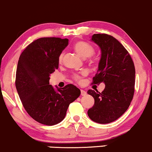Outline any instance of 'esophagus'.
I'll use <instances>...</instances> for the list:
<instances>
[{"mask_svg":"<svg viewBox=\"0 0 152 152\" xmlns=\"http://www.w3.org/2000/svg\"><path fill=\"white\" fill-rule=\"evenodd\" d=\"M86 94H87L86 91H85V90H81V95L84 96V95H85Z\"/></svg>","mask_w":152,"mask_h":152,"instance_id":"obj_1","label":"esophagus"}]
</instances>
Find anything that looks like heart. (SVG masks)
Listing matches in <instances>:
<instances>
[{"label": "heart", "mask_w": 152, "mask_h": 152, "mask_svg": "<svg viewBox=\"0 0 152 152\" xmlns=\"http://www.w3.org/2000/svg\"><path fill=\"white\" fill-rule=\"evenodd\" d=\"M73 48H74V50L75 51L76 53L83 58L90 57L92 54L94 53V48L93 47V46H91L90 44L87 43V42H82V41L77 42L76 43L74 44ZM63 56H64L63 54H61L60 55H59V63L62 62ZM85 74H86L85 72H83L81 75H75L74 76L75 80L78 82H80L82 80V76L85 75Z\"/></svg>", "instance_id": "heart-1"}]
</instances>
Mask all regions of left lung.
Listing matches in <instances>:
<instances>
[{"label": "left lung", "instance_id": "8db88e82", "mask_svg": "<svg viewBox=\"0 0 152 152\" xmlns=\"http://www.w3.org/2000/svg\"><path fill=\"white\" fill-rule=\"evenodd\" d=\"M90 40L100 47L101 56L93 83H103L102 93L89 90L94 105L88 111L92 121L109 124L126 111L134 97L135 67L130 54L116 39L105 34H95Z\"/></svg>", "mask_w": 152, "mask_h": 152}]
</instances>
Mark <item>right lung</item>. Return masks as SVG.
I'll return each instance as SVG.
<instances>
[{
  "instance_id": "obj_1",
  "label": "right lung",
  "mask_w": 152,
  "mask_h": 152,
  "mask_svg": "<svg viewBox=\"0 0 152 152\" xmlns=\"http://www.w3.org/2000/svg\"><path fill=\"white\" fill-rule=\"evenodd\" d=\"M68 41L56 37L38 39L27 46L18 59L16 75L18 94L28 115L44 125L62 121L69 104L81 93L72 84L63 88L49 85V76L59 67V55Z\"/></svg>"
}]
</instances>
